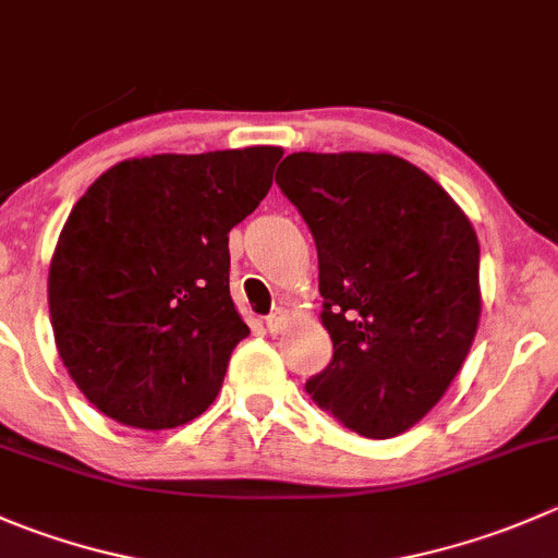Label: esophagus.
Masks as SVG:
<instances>
[{
  "label": "esophagus",
  "instance_id": "esophagus-1",
  "mask_svg": "<svg viewBox=\"0 0 558 558\" xmlns=\"http://www.w3.org/2000/svg\"><path fill=\"white\" fill-rule=\"evenodd\" d=\"M286 327H289V311H286V307H278V311H275L272 316H267V329L272 335L283 332Z\"/></svg>",
  "mask_w": 558,
  "mask_h": 558
}]
</instances>
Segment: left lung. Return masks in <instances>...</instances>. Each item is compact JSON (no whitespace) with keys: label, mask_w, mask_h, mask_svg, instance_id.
Here are the masks:
<instances>
[{"label":"left lung","mask_w":558,"mask_h":558,"mask_svg":"<svg viewBox=\"0 0 558 558\" xmlns=\"http://www.w3.org/2000/svg\"><path fill=\"white\" fill-rule=\"evenodd\" d=\"M316 240L332 362L318 409L392 439L441 400L477 335L480 242L450 193L387 153H294L275 174Z\"/></svg>","instance_id":"1"}]
</instances>
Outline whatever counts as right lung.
I'll return each mask as SVG.
<instances>
[{"label":"right lung","instance_id":"right-lung-1","mask_svg":"<svg viewBox=\"0 0 558 558\" xmlns=\"http://www.w3.org/2000/svg\"><path fill=\"white\" fill-rule=\"evenodd\" d=\"M280 147L111 166L75 202L48 269L53 340L97 411L142 430L196 420L251 335L229 291V231L272 187Z\"/></svg>","mask_w":558,"mask_h":558}]
</instances>
